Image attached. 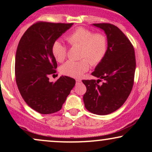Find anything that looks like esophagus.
<instances>
[{"instance_id": "obj_1", "label": "esophagus", "mask_w": 152, "mask_h": 152, "mask_svg": "<svg viewBox=\"0 0 152 152\" xmlns=\"http://www.w3.org/2000/svg\"><path fill=\"white\" fill-rule=\"evenodd\" d=\"M81 79H76V83H81Z\"/></svg>"}]
</instances>
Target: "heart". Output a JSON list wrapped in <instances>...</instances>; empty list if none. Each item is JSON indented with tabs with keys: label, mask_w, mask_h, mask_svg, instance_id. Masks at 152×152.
Wrapping results in <instances>:
<instances>
[{
	"label": "heart",
	"mask_w": 152,
	"mask_h": 152,
	"mask_svg": "<svg viewBox=\"0 0 152 152\" xmlns=\"http://www.w3.org/2000/svg\"><path fill=\"white\" fill-rule=\"evenodd\" d=\"M71 47H80L78 61H69L61 67V73L65 76L79 78L89 69L90 64L97 66L104 60L108 52L109 41L103 33H94L89 29L79 27L66 37ZM51 51L58 62H63L67 56V47L59 41L52 44Z\"/></svg>",
	"instance_id": "1"
}]
</instances>
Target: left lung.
Here are the masks:
<instances>
[{
	"mask_svg": "<svg viewBox=\"0 0 152 152\" xmlns=\"http://www.w3.org/2000/svg\"><path fill=\"white\" fill-rule=\"evenodd\" d=\"M107 36L106 56L91 75L100 79L82 80L86 87L83 95L86 109L97 115L114 112L124 104L133 88L136 57L132 43L117 26L107 23H94ZM102 85H99L101 79Z\"/></svg>",
	"mask_w": 152,
	"mask_h": 152,
	"instance_id": "obj_1",
	"label": "left lung"
}]
</instances>
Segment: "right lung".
Returning <instances> with one entry per match:
<instances>
[{
	"label": "right lung",
	"mask_w": 152,
	"mask_h": 152,
	"mask_svg": "<svg viewBox=\"0 0 152 152\" xmlns=\"http://www.w3.org/2000/svg\"><path fill=\"white\" fill-rule=\"evenodd\" d=\"M74 23L38 21L23 35L17 47L15 75L22 98L31 109L42 114L61 109L76 83L74 78L61 76L54 83L49 76L56 73L52 44Z\"/></svg>",
	"instance_id": "obj_1"
}]
</instances>
